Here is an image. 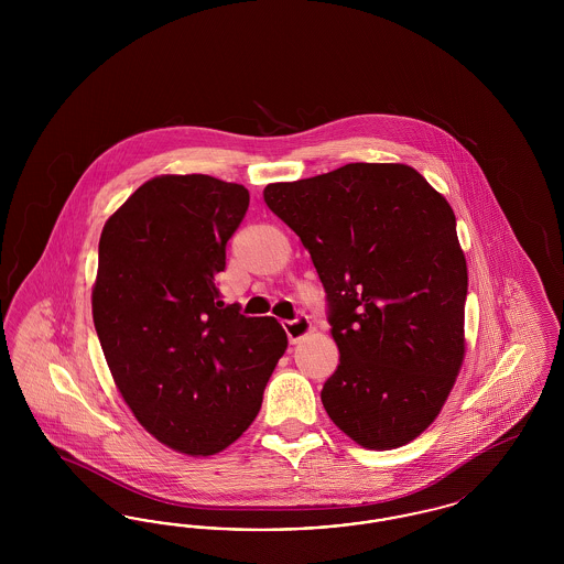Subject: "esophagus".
<instances>
[{
	"label": "esophagus",
	"instance_id": "34e87169",
	"mask_svg": "<svg viewBox=\"0 0 564 564\" xmlns=\"http://www.w3.org/2000/svg\"><path fill=\"white\" fill-rule=\"evenodd\" d=\"M283 327H285L288 338H290L292 345L300 343L304 336H308V334L313 332V323H311V319H308L306 315H297L294 322L283 323Z\"/></svg>",
	"mask_w": 564,
	"mask_h": 564
}]
</instances>
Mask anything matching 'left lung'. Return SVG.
<instances>
[{"instance_id":"8db88e82","label":"left lung","mask_w":564,"mask_h":564,"mask_svg":"<svg viewBox=\"0 0 564 564\" xmlns=\"http://www.w3.org/2000/svg\"><path fill=\"white\" fill-rule=\"evenodd\" d=\"M264 200L311 253L340 350L322 402L368 451L419 437L465 359L467 262L448 200L402 162H350L269 184Z\"/></svg>"}]
</instances>
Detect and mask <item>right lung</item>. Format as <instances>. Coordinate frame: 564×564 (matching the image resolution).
I'll return each instance as SVG.
<instances>
[{
	"mask_svg": "<svg viewBox=\"0 0 564 564\" xmlns=\"http://www.w3.org/2000/svg\"><path fill=\"white\" fill-rule=\"evenodd\" d=\"M247 207L241 184L159 175L101 232L93 322L113 384L137 423L184 455L241 437L288 349L281 323L224 306L215 285Z\"/></svg>",
	"mask_w": 564,
	"mask_h": 564,
	"instance_id": "add662e5",
	"label": "right lung"
}]
</instances>
